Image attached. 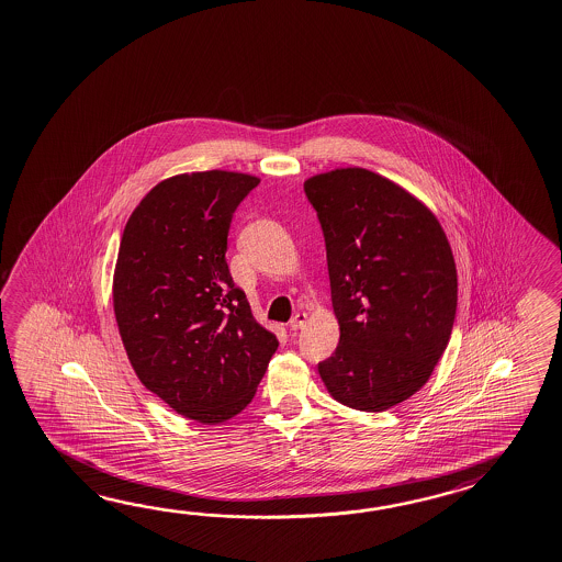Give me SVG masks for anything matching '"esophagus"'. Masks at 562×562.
I'll return each mask as SVG.
<instances>
[{
	"mask_svg": "<svg viewBox=\"0 0 562 562\" xmlns=\"http://www.w3.org/2000/svg\"><path fill=\"white\" fill-rule=\"evenodd\" d=\"M307 326V314H295L289 322V329H301V327Z\"/></svg>",
	"mask_w": 562,
	"mask_h": 562,
	"instance_id": "esophagus-1",
	"label": "esophagus"
}]
</instances>
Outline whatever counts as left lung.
Here are the masks:
<instances>
[{"label":"left lung","mask_w":562,"mask_h":562,"mask_svg":"<svg viewBox=\"0 0 562 562\" xmlns=\"http://www.w3.org/2000/svg\"><path fill=\"white\" fill-rule=\"evenodd\" d=\"M303 188L326 236L339 326L319 376L341 405L386 411L427 384L451 338V245L429 206L374 171L336 168Z\"/></svg>","instance_id":"left-lung-1"}]
</instances>
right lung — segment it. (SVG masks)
<instances>
[{"mask_svg": "<svg viewBox=\"0 0 562 562\" xmlns=\"http://www.w3.org/2000/svg\"><path fill=\"white\" fill-rule=\"evenodd\" d=\"M261 182L188 171L131 212L113 273V310L131 366L178 415L216 425L252 401L279 341L252 317L224 259L233 212Z\"/></svg>", "mask_w": 562, "mask_h": 562, "instance_id": "1", "label": "right lung"}]
</instances>
